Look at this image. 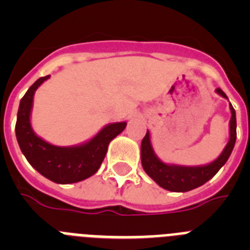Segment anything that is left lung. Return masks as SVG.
<instances>
[{"mask_svg":"<svg viewBox=\"0 0 250 250\" xmlns=\"http://www.w3.org/2000/svg\"><path fill=\"white\" fill-rule=\"evenodd\" d=\"M216 94H219L222 98L228 99L222 89H216ZM229 109L231 112V118L229 121V140L225 145L224 150L214 161L205 165L198 167H184V165L167 164L161 161L152 149L151 139H150L149 130L146 135L141 141V164L144 167L145 173L159 185L169 191L176 193H185V191L193 190L195 188L202 187L203 184L210 180L220 167L227 163L230 156L231 151L237 140V118H235V110L229 104Z\"/></svg>","mask_w":250,"mask_h":250,"instance_id":"obj_1","label":"left lung"}]
</instances>
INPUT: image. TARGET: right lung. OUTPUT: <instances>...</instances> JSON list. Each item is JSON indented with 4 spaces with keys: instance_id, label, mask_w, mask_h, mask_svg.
<instances>
[{
    "instance_id": "1",
    "label": "right lung",
    "mask_w": 250,
    "mask_h": 250,
    "mask_svg": "<svg viewBox=\"0 0 250 250\" xmlns=\"http://www.w3.org/2000/svg\"><path fill=\"white\" fill-rule=\"evenodd\" d=\"M50 75L40 77L21 99L17 112L16 138L31 167L57 184H72L94 175L100 167L110 141L123 132L126 121L107 124L89 141L72 146H57L36 135L31 125L35 91Z\"/></svg>"
}]
</instances>
